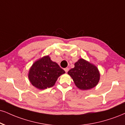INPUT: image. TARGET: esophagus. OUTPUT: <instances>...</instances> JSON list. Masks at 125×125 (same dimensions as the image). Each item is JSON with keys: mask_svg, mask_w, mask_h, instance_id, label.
<instances>
[{"mask_svg": "<svg viewBox=\"0 0 125 125\" xmlns=\"http://www.w3.org/2000/svg\"><path fill=\"white\" fill-rule=\"evenodd\" d=\"M64 71H65V72H67L69 71V68H64Z\"/></svg>", "mask_w": 125, "mask_h": 125, "instance_id": "esophagus-1", "label": "esophagus"}]
</instances>
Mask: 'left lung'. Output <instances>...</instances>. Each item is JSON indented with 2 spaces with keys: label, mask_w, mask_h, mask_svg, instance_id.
Here are the masks:
<instances>
[{
  "label": "left lung",
  "mask_w": 125,
  "mask_h": 125,
  "mask_svg": "<svg viewBox=\"0 0 125 125\" xmlns=\"http://www.w3.org/2000/svg\"><path fill=\"white\" fill-rule=\"evenodd\" d=\"M75 67L68 72L78 89L89 90L97 85L100 73L97 67L83 58H79Z\"/></svg>",
  "instance_id": "left-lung-1"
}]
</instances>
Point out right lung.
<instances>
[{
	"label": "right lung",
	"instance_id": "right-lung-1",
	"mask_svg": "<svg viewBox=\"0 0 125 125\" xmlns=\"http://www.w3.org/2000/svg\"><path fill=\"white\" fill-rule=\"evenodd\" d=\"M65 73L49 55H45L32 64L28 72V79L34 87L43 90L53 86L58 77Z\"/></svg>",
	"mask_w": 125,
	"mask_h": 125
}]
</instances>
